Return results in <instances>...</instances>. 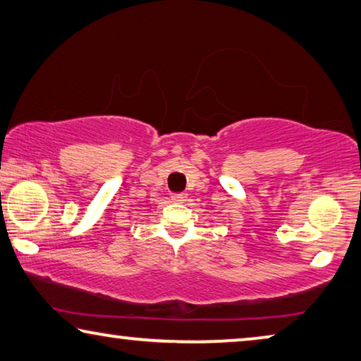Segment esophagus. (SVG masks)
<instances>
[{"label": "esophagus", "mask_w": 361, "mask_h": 361, "mask_svg": "<svg viewBox=\"0 0 361 361\" xmlns=\"http://www.w3.org/2000/svg\"><path fill=\"white\" fill-rule=\"evenodd\" d=\"M188 199V196L185 192H176V195H171V201L173 202H185Z\"/></svg>", "instance_id": "1"}]
</instances>
